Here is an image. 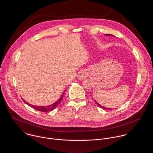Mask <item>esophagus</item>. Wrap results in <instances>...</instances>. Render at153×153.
Instances as JSON below:
<instances>
[{"label":"esophagus","instance_id":"1","mask_svg":"<svg viewBox=\"0 0 153 153\" xmlns=\"http://www.w3.org/2000/svg\"><path fill=\"white\" fill-rule=\"evenodd\" d=\"M87 76H88V73H87L85 71L83 70L80 71L78 74H77V79L80 80H82L83 79H85Z\"/></svg>","mask_w":153,"mask_h":153}]
</instances>
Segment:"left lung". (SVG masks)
I'll return each instance as SVG.
<instances>
[{"instance_id":"8db88e82","label":"left lung","mask_w":153,"mask_h":153,"mask_svg":"<svg viewBox=\"0 0 153 153\" xmlns=\"http://www.w3.org/2000/svg\"><path fill=\"white\" fill-rule=\"evenodd\" d=\"M106 36H113V35H112V34H105ZM95 102H96V103L99 106V107H100V108H103V109H105V110H110V108H105V107H103V106H101L100 105H99V103H97V102H96V101H95Z\"/></svg>"}]
</instances>
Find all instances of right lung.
<instances>
[{
    "instance_id": "right-lung-1",
    "label": "right lung",
    "mask_w": 153,
    "mask_h": 153,
    "mask_svg": "<svg viewBox=\"0 0 153 153\" xmlns=\"http://www.w3.org/2000/svg\"><path fill=\"white\" fill-rule=\"evenodd\" d=\"M65 91V90H64V92H63V93H62L61 97L59 99V100H58L57 101H56V102L55 103H54L53 104L48 105V106H34V105H31V104L28 103V102H27L26 101H25L23 99H22V100H23V101H24V102H25V103H27L28 105H29V106H31V108L35 109L36 110H37V111H42V112L47 113V112L51 111L52 110H53L54 109H55L56 107H57V106L60 104V103L61 102V101H62V99H63V95H64Z\"/></svg>"
}]
</instances>
